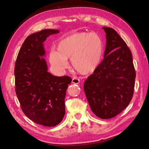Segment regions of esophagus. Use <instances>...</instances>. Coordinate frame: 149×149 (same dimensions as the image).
<instances>
[{"instance_id":"34e87169","label":"esophagus","mask_w":149,"mask_h":149,"mask_svg":"<svg viewBox=\"0 0 149 149\" xmlns=\"http://www.w3.org/2000/svg\"><path fill=\"white\" fill-rule=\"evenodd\" d=\"M79 82H80L79 79L78 78H76V77L73 78V79H72V83H74V84H78L79 83Z\"/></svg>"}]
</instances>
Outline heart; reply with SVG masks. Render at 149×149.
Listing matches in <instances>:
<instances>
[{"label":"heart","instance_id":"b5f03b06","mask_svg":"<svg viewBox=\"0 0 149 149\" xmlns=\"http://www.w3.org/2000/svg\"><path fill=\"white\" fill-rule=\"evenodd\" d=\"M103 42L96 33L78 32L68 35L58 43L56 51L49 53L50 63L58 69L63 70L71 59V65L78 73L91 74L101 61Z\"/></svg>","mask_w":149,"mask_h":149}]
</instances>
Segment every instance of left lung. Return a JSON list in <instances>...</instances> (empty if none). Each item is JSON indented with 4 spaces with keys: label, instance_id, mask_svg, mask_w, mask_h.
<instances>
[{
    "label": "left lung",
    "instance_id": "8db88e82",
    "mask_svg": "<svg viewBox=\"0 0 149 149\" xmlns=\"http://www.w3.org/2000/svg\"><path fill=\"white\" fill-rule=\"evenodd\" d=\"M106 35L104 60L84 83L90 107L98 118H114L131 101L136 71L127 44L113 29L103 26Z\"/></svg>",
    "mask_w": 149,
    "mask_h": 149
}]
</instances>
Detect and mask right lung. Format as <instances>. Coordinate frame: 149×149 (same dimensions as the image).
I'll use <instances>...</instances> for the list:
<instances>
[{"mask_svg":"<svg viewBox=\"0 0 149 149\" xmlns=\"http://www.w3.org/2000/svg\"><path fill=\"white\" fill-rule=\"evenodd\" d=\"M58 30L45 29L31 34L20 49L14 70L15 92L24 113L37 124L53 127L65 114L69 76H55L48 72L43 56V42Z\"/></svg>","mask_w":149,"mask_h":149,"instance_id":"add662e5","label":"right lung"}]
</instances>
